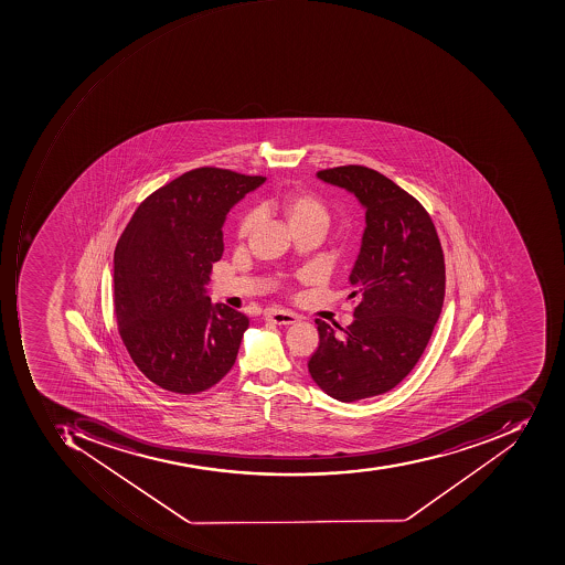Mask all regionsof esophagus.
I'll list each match as a JSON object with an SVG mask.
<instances>
[{"label":"esophagus","instance_id":"obj_1","mask_svg":"<svg viewBox=\"0 0 565 565\" xmlns=\"http://www.w3.org/2000/svg\"><path fill=\"white\" fill-rule=\"evenodd\" d=\"M265 318L275 324H292L296 323L299 316L296 312L284 311V309H268L265 312Z\"/></svg>","mask_w":565,"mask_h":565}]
</instances>
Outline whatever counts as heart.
<instances>
[{
    "mask_svg": "<svg viewBox=\"0 0 565 565\" xmlns=\"http://www.w3.org/2000/svg\"><path fill=\"white\" fill-rule=\"evenodd\" d=\"M278 204H280V210L284 211L292 228L318 225L327 230L328 223H330V211H328L323 199L315 192L306 191V189L285 191L278 199ZM257 218H259V214L256 210H249L242 214L237 225L238 237H247L256 226Z\"/></svg>",
    "mask_w": 565,
    "mask_h": 565,
    "instance_id": "heart-1",
    "label": "heart"
}]
</instances>
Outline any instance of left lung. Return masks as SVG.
<instances>
[{
  "instance_id": "left-lung-1",
  "label": "left lung",
  "mask_w": 565,
  "mask_h": 565,
  "mask_svg": "<svg viewBox=\"0 0 565 565\" xmlns=\"http://www.w3.org/2000/svg\"><path fill=\"white\" fill-rule=\"evenodd\" d=\"M318 179L352 192L366 210V228L351 280L361 302L354 323L316 319L319 345L308 367L316 385L340 402L388 392L413 371L440 318L445 259L428 211L376 170L327 168Z\"/></svg>"
}]
</instances>
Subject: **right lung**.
<instances>
[{"label": "right lung", "instance_id": "add662e5", "mask_svg": "<svg viewBox=\"0 0 565 565\" xmlns=\"http://www.w3.org/2000/svg\"><path fill=\"white\" fill-rule=\"evenodd\" d=\"M265 180L195 168L148 195L118 241V331L140 373L168 392H204L235 364L249 318L211 303L206 285L226 213Z\"/></svg>", "mask_w": 565, "mask_h": 565}]
</instances>
